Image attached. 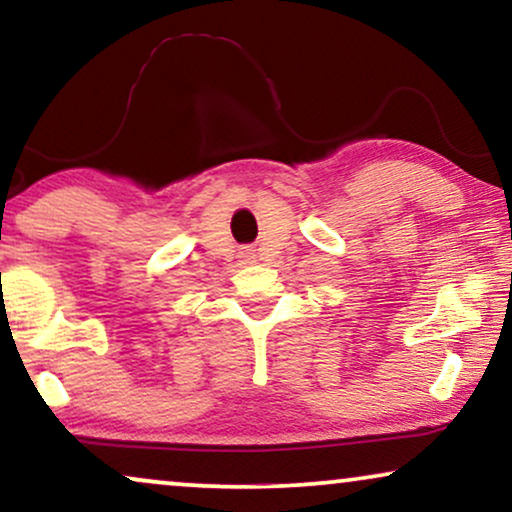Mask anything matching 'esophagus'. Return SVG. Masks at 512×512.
<instances>
[{
	"label": "esophagus",
	"mask_w": 512,
	"mask_h": 512,
	"mask_svg": "<svg viewBox=\"0 0 512 512\" xmlns=\"http://www.w3.org/2000/svg\"><path fill=\"white\" fill-rule=\"evenodd\" d=\"M238 257H241V262H243V264H252V262H257L255 250H252V248H241V255H238Z\"/></svg>",
	"instance_id": "34e87169"
}]
</instances>
